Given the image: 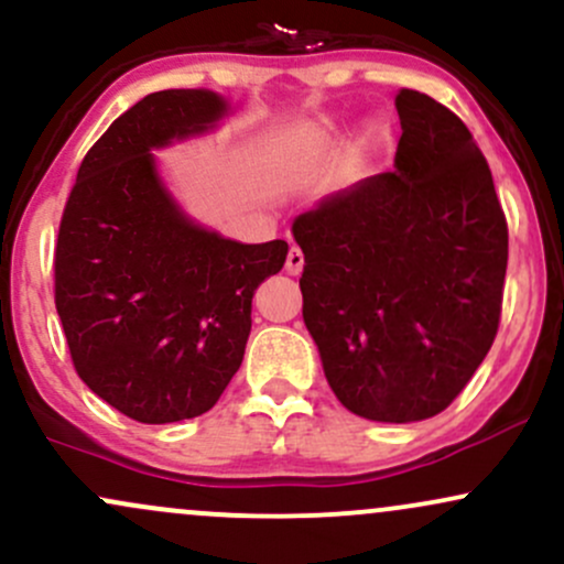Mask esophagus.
I'll list each match as a JSON object with an SVG mask.
<instances>
[{
  "label": "esophagus",
  "instance_id": "1",
  "mask_svg": "<svg viewBox=\"0 0 564 564\" xmlns=\"http://www.w3.org/2000/svg\"><path fill=\"white\" fill-rule=\"evenodd\" d=\"M302 268H304V254L300 249H296V246H291L289 257H286V273L289 275H300Z\"/></svg>",
  "mask_w": 564,
  "mask_h": 564
}]
</instances>
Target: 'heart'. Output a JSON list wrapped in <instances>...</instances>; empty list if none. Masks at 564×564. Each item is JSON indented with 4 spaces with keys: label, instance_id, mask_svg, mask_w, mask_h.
Segmentation results:
<instances>
[{
    "label": "heart",
    "instance_id": "b5f03b06",
    "mask_svg": "<svg viewBox=\"0 0 564 564\" xmlns=\"http://www.w3.org/2000/svg\"><path fill=\"white\" fill-rule=\"evenodd\" d=\"M334 129V124L328 127ZM390 138V121L384 119V116H371V119H366L364 124H360V132H358V145L364 148V151H377Z\"/></svg>",
    "mask_w": 564,
    "mask_h": 564
}]
</instances>
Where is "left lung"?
Wrapping results in <instances>:
<instances>
[{
  "mask_svg": "<svg viewBox=\"0 0 564 564\" xmlns=\"http://www.w3.org/2000/svg\"><path fill=\"white\" fill-rule=\"evenodd\" d=\"M394 172L294 217L302 318L339 403L371 422L445 411L488 355L509 232L488 161L430 95H394Z\"/></svg>",
  "mask_w": 564,
  "mask_h": 564,
  "instance_id": "left-lung-1",
  "label": "left lung"
}]
</instances>
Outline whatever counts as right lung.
<instances>
[{"instance_id": "add662e5", "label": "right lung", "mask_w": 564, "mask_h": 564, "mask_svg": "<svg viewBox=\"0 0 564 564\" xmlns=\"http://www.w3.org/2000/svg\"><path fill=\"white\" fill-rule=\"evenodd\" d=\"M230 100L145 95L84 156L55 249V307L76 373L142 424L200 416L241 368L251 300L286 241L241 243L183 209L153 151L212 134Z\"/></svg>"}]
</instances>
